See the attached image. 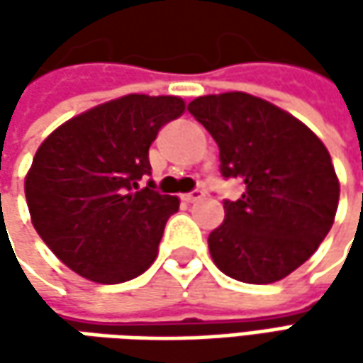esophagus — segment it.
I'll use <instances>...</instances> for the list:
<instances>
[{
    "instance_id": "obj_1",
    "label": "esophagus",
    "mask_w": 363,
    "mask_h": 363,
    "mask_svg": "<svg viewBox=\"0 0 363 363\" xmlns=\"http://www.w3.org/2000/svg\"><path fill=\"white\" fill-rule=\"evenodd\" d=\"M202 198H203V191H202V189H198V188L191 189L189 194H186V196H184V200H186V202H189V203L200 202Z\"/></svg>"
}]
</instances>
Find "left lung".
Returning a JSON list of instances; mask_svg holds the SVG:
<instances>
[{"label":"left lung","mask_w":363,"mask_h":363,"mask_svg":"<svg viewBox=\"0 0 363 363\" xmlns=\"http://www.w3.org/2000/svg\"><path fill=\"white\" fill-rule=\"evenodd\" d=\"M188 111L214 137L222 177L244 184L208 236L216 267L250 285L285 279L333 224L340 182L329 151L293 115L246 92L200 96Z\"/></svg>","instance_id":"8db88e82"}]
</instances>
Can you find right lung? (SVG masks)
<instances>
[{
	"instance_id": "add662e5",
	"label": "right lung",
	"mask_w": 363,
	"mask_h": 363,
	"mask_svg": "<svg viewBox=\"0 0 363 363\" xmlns=\"http://www.w3.org/2000/svg\"><path fill=\"white\" fill-rule=\"evenodd\" d=\"M184 108L177 96L129 94L64 123L35 151L26 177L32 224L68 269L115 285L155 260L179 200L141 182L149 145Z\"/></svg>"
}]
</instances>
